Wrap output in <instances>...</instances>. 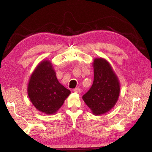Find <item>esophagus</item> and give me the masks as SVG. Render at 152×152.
<instances>
[{"mask_svg":"<svg viewBox=\"0 0 152 152\" xmlns=\"http://www.w3.org/2000/svg\"><path fill=\"white\" fill-rule=\"evenodd\" d=\"M73 91H74L75 93H80V89L79 88H78V87H77V88H75L74 89H73Z\"/></svg>","mask_w":152,"mask_h":152,"instance_id":"34e87169","label":"esophagus"}]
</instances>
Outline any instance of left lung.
<instances>
[{
    "label": "left lung",
    "mask_w": 152,
    "mask_h": 152,
    "mask_svg": "<svg viewBox=\"0 0 152 152\" xmlns=\"http://www.w3.org/2000/svg\"><path fill=\"white\" fill-rule=\"evenodd\" d=\"M94 81L90 89L82 96L86 104L95 115L108 112L116 104L120 83L110 64L103 58L93 61Z\"/></svg>",
    "instance_id": "8db88e82"
}]
</instances>
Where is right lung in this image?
<instances>
[{
    "mask_svg": "<svg viewBox=\"0 0 152 152\" xmlns=\"http://www.w3.org/2000/svg\"><path fill=\"white\" fill-rule=\"evenodd\" d=\"M28 95L39 111L48 115L54 114L61 108L71 93L59 83L50 61H41L30 78Z\"/></svg>",
    "mask_w": 152,
    "mask_h": 152,
    "instance_id": "1",
    "label": "right lung"
}]
</instances>
